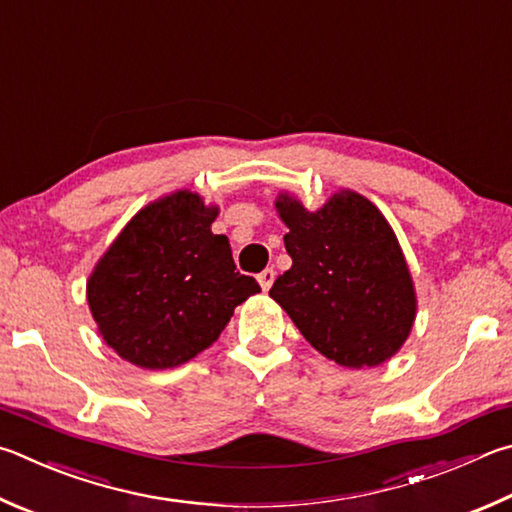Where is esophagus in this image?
Returning <instances> with one entry per match:
<instances>
[{
  "label": "esophagus",
  "instance_id": "34e87169",
  "mask_svg": "<svg viewBox=\"0 0 512 512\" xmlns=\"http://www.w3.org/2000/svg\"><path fill=\"white\" fill-rule=\"evenodd\" d=\"M257 282H259V286L264 288V291H268V288L273 286V282H275V271L273 268H266V271H262L257 275Z\"/></svg>",
  "mask_w": 512,
  "mask_h": 512
}]
</instances>
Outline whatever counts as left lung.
Returning a JSON list of instances; mask_svg holds the SVG:
<instances>
[{
  "label": "left lung",
  "instance_id": "obj_1",
  "mask_svg": "<svg viewBox=\"0 0 512 512\" xmlns=\"http://www.w3.org/2000/svg\"><path fill=\"white\" fill-rule=\"evenodd\" d=\"M275 208L293 266L268 295L322 356L353 369L383 365L410 336L416 315L412 275L387 219L349 190L318 212L288 194Z\"/></svg>",
  "mask_w": 512,
  "mask_h": 512
}]
</instances>
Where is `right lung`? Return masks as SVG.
<instances>
[{
    "label": "right lung",
    "instance_id": "1",
    "mask_svg": "<svg viewBox=\"0 0 512 512\" xmlns=\"http://www.w3.org/2000/svg\"><path fill=\"white\" fill-rule=\"evenodd\" d=\"M217 212L199 194L174 192L138 212L102 255L87 300L120 358L145 369L179 367L259 293L232 262L228 237L212 235Z\"/></svg>",
    "mask_w": 512,
    "mask_h": 512
}]
</instances>
